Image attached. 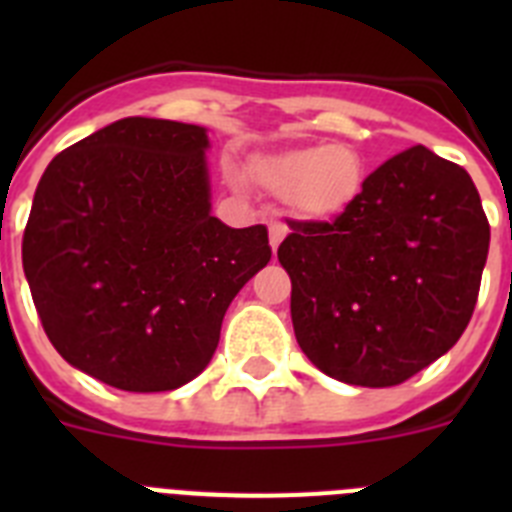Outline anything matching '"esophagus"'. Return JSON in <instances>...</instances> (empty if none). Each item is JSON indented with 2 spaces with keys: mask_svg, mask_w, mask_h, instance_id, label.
Segmentation results:
<instances>
[{
  "mask_svg": "<svg viewBox=\"0 0 512 512\" xmlns=\"http://www.w3.org/2000/svg\"><path fill=\"white\" fill-rule=\"evenodd\" d=\"M284 235H287V225L279 223V220H274L269 228V243H271V251H277L279 243L284 241Z\"/></svg>",
  "mask_w": 512,
  "mask_h": 512,
  "instance_id": "obj_1",
  "label": "esophagus"
}]
</instances>
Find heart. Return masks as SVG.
Returning <instances> with one entry per match:
<instances>
[{"mask_svg":"<svg viewBox=\"0 0 512 512\" xmlns=\"http://www.w3.org/2000/svg\"><path fill=\"white\" fill-rule=\"evenodd\" d=\"M251 176L269 194L284 197L297 215L330 220L359 200L366 164L351 143H328L256 158Z\"/></svg>","mask_w":512,"mask_h":512,"instance_id":"obj_1","label":"heart"}]
</instances>
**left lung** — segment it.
Masks as SVG:
<instances>
[{"instance_id":"obj_1","label":"left lung","mask_w":512,"mask_h":512,"mask_svg":"<svg viewBox=\"0 0 512 512\" xmlns=\"http://www.w3.org/2000/svg\"><path fill=\"white\" fill-rule=\"evenodd\" d=\"M279 264L292 325L320 372L395 387L461 338L477 305L490 223L472 176L413 146L364 179L336 220H289Z\"/></svg>"}]
</instances>
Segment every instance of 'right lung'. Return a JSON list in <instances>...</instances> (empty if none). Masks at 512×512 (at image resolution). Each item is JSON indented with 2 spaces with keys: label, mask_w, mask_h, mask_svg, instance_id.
<instances>
[{
  "label": "right lung",
  "mask_w": 512,
  "mask_h": 512,
  "mask_svg": "<svg viewBox=\"0 0 512 512\" xmlns=\"http://www.w3.org/2000/svg\"><path fill=\"white\" fill-rule=\"evenodd\" d=\"M205 128L125 117L53 158L22 235L45 336L125 392H166L210 364L225 310L271 259L264 225L210 215Z\"/></svg>",
  "instance_id": "1"
}]
</instances>
